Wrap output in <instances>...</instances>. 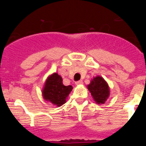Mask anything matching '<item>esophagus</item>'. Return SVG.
<instances>
[{"label": "esophagus", "mask_w": 146, "mask_h": 146, "mask_svg": "<svg viewBox=\"0 0 146 146\" xmlns=\"http://www.w3.org/2000/svg\"><path fill=\"white\" fill-rule=\"evenodd\" d=\"M75 84L77 85V86H80V85H82V80L77 81V82H75Z\"/></svg>", "instance_id": "1"}]
</instances>
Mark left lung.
I'll list each match as a JSON object with an SVG mask.
<instances>
[{"label":"left lung","mask_w":146,"mask_h":146,"mask_svg":"<svg viewBox=\"0 0 146 146\" xmlns=\"http://www.w3.org/2000/svg\"><path fill=\"white\" fill-rule=\"evenodd\" d=\"M87 88L91 92L94 102L98 104H103L106 102L110 96V87L106 80L101 76H96L91 79Z\"/></svg>","instance_id":"8db88e82"}]
</instances>
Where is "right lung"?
I'll return each instance as SVG.
<instances>
[{"label":"right lung","instance_id":"obj_1","mask_svg":"<svg viewBox=\"0 0 146 146\" xmlns=\"http://www.w3.org/2000/svg\"><path fill=\"white\" fill-rule=\"evenodd\" d=\"M72 86H64L63 79L55 72L48 76L42 89V96L45 101L60 107L66 102V99L72 91Z\"/></svg>","mask_w":146,"mask_h":146}]
</instances>
